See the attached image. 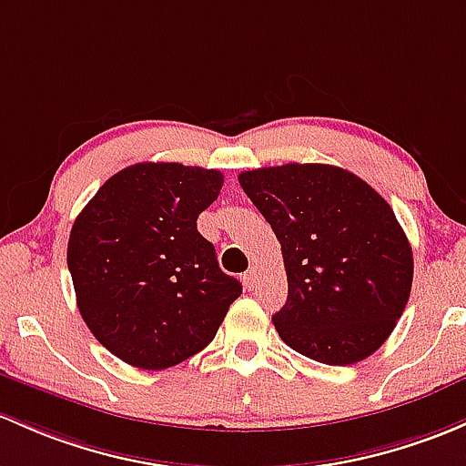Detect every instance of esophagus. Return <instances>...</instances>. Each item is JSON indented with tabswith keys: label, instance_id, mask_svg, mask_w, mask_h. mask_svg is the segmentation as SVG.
<instances>
[{
	"label": "esophagus",
	"instance_id": "obj_1",
	"mask_svg": "<svg viewBox=\"0 0 466 466\" xmlns=\"http://www.w3.org/2000/svg\"><path fill=\"white\" fill-rule=\"evenodd\" d=\"M243 283H246L248 290H254V286H257V272H254V268L243 274Z\"/></svg>",
	"mask_w": 466,
	"mask_h": 466
}]
</instances>
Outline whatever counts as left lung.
<instances>
[{
  "instance_id": "1",
  "label": "left lung",
  "mask_w": 466,
  "mask_h": 466,
  "mask_svg": "<svg viewBox=\"0 0 466 466\" xmlns=\"http://www.w3.org/2000/svg\"><path fill=\"white\" fill-rule=\"evenodd\" d=\"M238 183L281 243L288 301L272 317L279 337L328 366L373 355L413 283V252L390 205L332 165L252 169Z\"/></svg>"
}]
</instances>
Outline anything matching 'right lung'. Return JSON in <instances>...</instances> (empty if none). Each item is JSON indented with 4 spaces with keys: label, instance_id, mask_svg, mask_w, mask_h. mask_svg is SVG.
Instances as JSON below:
<instances>
[{
    "label": "right lung",
    "instance_id": "right-lung-1",
    "mask_svg": "<svg viewBox=\"0 0 466 466\" xmlns=\"http://www.w3.org/2000/svg\"><path fill=\"white\" fill-rule=\"evenodd\" d=\"M220 187L217 169L138 163L111 176L73 223L66 261L82 319L136 369L203 350L243 292L196 229Z\"/></svg>",
    "mask_w": 466,
    "mask_h": 466
}]
</instances>
